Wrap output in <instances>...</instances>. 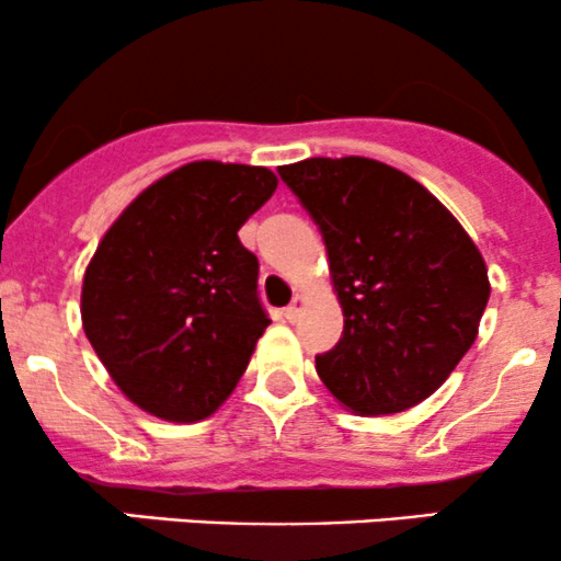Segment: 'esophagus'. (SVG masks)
<instances>
[{
  "mask_svg": "<svg viewBox=\"0 0 561 561\" xmlns=\"http://www.w3.org/2000/svg\"><path fill=\"white\" fill-rule=\"evenodd\" d=\"M302 311H306V298H302V295H295V300L285 308V319L298 321L302 317Z\"/></svg>",
  "mask_w": 561,
  "mask_h": 561,
  "instance_id": "34e87169",
  "label": "esophagus"
}]
</instances>
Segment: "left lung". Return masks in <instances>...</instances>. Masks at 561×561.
Segmentation results:
<instances>
[{
  "label": "left lung",
  "mask_w": 561,
  "mask_h": 561,
  "mask_svg": "<svg viewBox=\"0 0 561 561\" xmlns=\"http://www.w3.org/2000/svg\"><path fill=\"white\" fill-rule=\"evenodd\" d=\"M324 237L343 337L317 356L327 390L358 416L398 414L446 382L478 337L488 266L420 182L371 158L279 169Z\"/></svg>",
  "instance_id": "left-lung-1"
}]
</instances>
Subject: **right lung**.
<instances>
[{"instance_id":"right-lung-1","label":"right lung","mask_w":561,"mask_h":561,"mask_svg":"<svg viewBox=\"0 0 561 561\" xmlns=\"http://www.w3.org/2000/svg\"><path fill=\"white\" fill-rule=\"evenodd\" d=\"M263 165L195 160L139 192L105 231L81 287V324L118 390L147 414L210 416L272 319L259 259L237 231L274 195Z\"/></svg>"}]
</instances>
